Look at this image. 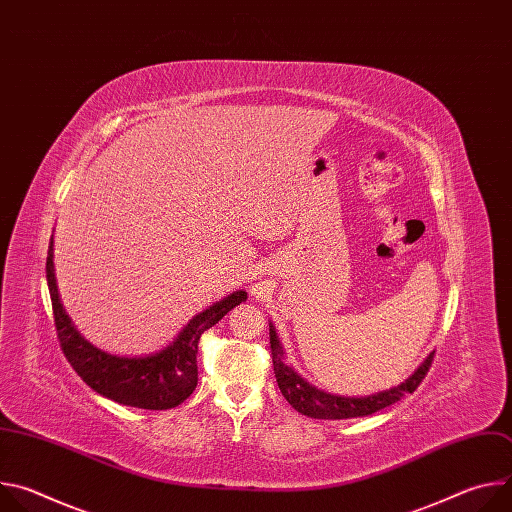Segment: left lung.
Returning <instances> with one entry per match:
<instances>
[{"instance_id":"1","label":"left lung","mask_w":512,"mask_h":512,"mask_svg":"<svg viewBox=\"0 0 512 512\" xmlns=\"http://www.w3.org/2000/svg\"><path fill=\"white\" fill-rule=\"evenodd\" d=\"M269 340H271L273 371H275V379L281 395L296 411L314 419H348V417L373 415L375 411H381L401 401L407 393H413L419 387V383L425 379L433 360V352H429L427 358L417 367V371L397 387H391L387 391H379L367 397H344V395H334L314 387L302 375H298L294 367H289L285 362L283 346L271 322H269Z\"/></svg>"}]
</instances>
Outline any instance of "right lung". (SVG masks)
Segmentation results:
<instances>
[{
    "label": "right lung",
    "mask_w": 512,
    "mask_h": 512,
    "mask_svg": "<svg viewBox=\"0 0 512 512\" xmlns=\"http://www.w3.org/2000/svg\"><path fill=\"white\" fill-rule=\"evenodd\" d=\"M54 239V237H52ZM46 257V281L52 300L54 324L62 352L70 367L99 395L137 409H172L184 403L198 385V340L204 330L223 320L235 306L247 300L237 289L196 314L180 334L162 350L143 356H119L91 344L72 324L62 308L54 275V241Z\"/></svg>",
    "instance_id": "obj_1"
}]
</instances>
